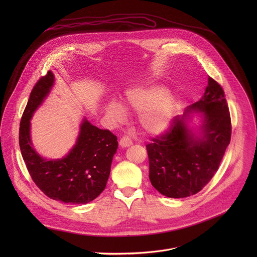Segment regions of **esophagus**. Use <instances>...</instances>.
<instances>
[{
  "mask_svg": "<svg viewBox=\"0 0 257 257\" xmlns=\"http://www.w3.org/2000/svg\"><path fill=\"white\" fill-rule=\"evenodd\" d=\"M131 144H132V140L128 136H123L120 139V146H121V148H128V146H130Z\"/></svg>",
  "mask_w": 257,
  "mask_h": 257,
  "instance_id": "obj_1",
  "label": "esophagus"
}]
</instances>
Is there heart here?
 I'll list each match as a JSON object with an SVG mask.
<instances>
[{
    "label": "heart",
    "mask_w": 257,
    "mask_h": 257,
    "mask_svg": "<svg viewBox=\"0 0 257 257\" xmlns=\"http://www.w3.org/2000/svg\"><path fill=\"white\" fill-rule=\"evenodd\" d=\"M174 106V96L160 87L132 90L128 92L125 102L127 109L138 114L137 122L140 129L149 134H159L168 128ZM107 115L115 122L125 119L124 109L116 102L108 104Z\"/></svg>",
    "instance_id": "heart-1"
}]
</instances>
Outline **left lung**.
I'll use <instances>...</instances> for the list:
<instances>
[{
  "instance_id": "8db88e82",
  "label": "left lung",
  "mask_w": 257,
  "mask_h": 257,
  "mask_svg": "<svg viewBox=\"0 0 257 257\" xmlns=\"http://www.w3.org/2000/svg\"><path fill=\"white\" fill-rule=\"evenodd\" d=\"M191 111H202V131L196 137L186 120ZM229 106L222 86L208 76L202 97L189 105L183 117H175L163 135L146 145L152 185L171 198L199 192L211 180L230 144Z\"/></svg>"
}]
</instances>
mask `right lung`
<instances>
[{"label":"right lung","mask_w":257,"mask_h":257,"mask_svg":"<svg viewBox=\"0 0 257 257\" xmlns=\"http://www.w3.org/2000/svg\"><path fill=\"white\" fill-rule=\"evenodd\" d=\"M49 71L30 92L19 128V145L28 173L48 197L65 203L85 204L105 188L113 157L118 149L117 136L83 120L76 144L59 160L48 161L36 153L30 139V119L54 84Z\"/></svg>","instance_id":"right-lung-1"}]
</instances>
